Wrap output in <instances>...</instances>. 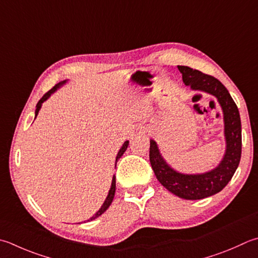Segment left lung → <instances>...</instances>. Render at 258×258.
I'll use <instances>...</instances> for the list:
<instances>
[{"label":"left lung","instance_id":"obj_1","mask_svg":"<svg viewBox=\"0 0 258 258\" xmlns=\"http://www.w3.org/2000/svg\"><path fill=\"white\" fill-rule=\"evenodd\" d=\"M183 83L192 91L205 92L215 96L223 114V136L226 149L220 163L205 173L186 174L173 168L150 139L149 160L153 171L162 185L175 196L185 200H200L220 192L225 187L239 165L241 156V122L239 111L229 92L216 77L203 74L187 66H177Z\"/></svg>","mask_w":258,"mask_h":258}]
</instances>
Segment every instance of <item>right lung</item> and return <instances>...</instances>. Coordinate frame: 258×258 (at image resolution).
<instances>
[{
  "label": "right lung",
  "instance_id": "obj_1",
  "mask_svg": "<svg viewBox=\"0 0 258 258\" xmlns=\"http://www.w3.org/2000/svg\"><path fill=\"white\" fill-rule=\"evenodd\" d=\"M67 82H69V80H65V81H62V82H59V83L58 84H56L55 86L52 87L51 90H49L47 92V93L42 96V98L39 100V102L37 103V105H36V111H35V119L37 118V115H38V113H39V111H40V109H41V105H42V103L45 101H47L48 99L50 98L51 96V94H53L55 93V92L58 90V89H60V87L64 85V84H66ZM128 146H129V142L127 140V142H124L123 143V145H122V147L120 148V150L118 152V155H116V157H115V166H116V162H118V160L120 159V157L122 156V155L124 154V152L125 150H127V148H128ZM114 193H115V176L113 175L112 176V183H111V187H110V189H109V193H108V197L105 198V200H104V202H103V205L101 206V208H100V210L95 213V215L93 216V217H91L89 220L87 221H91V220H94V219H96V218L98 217H100L102 213H104L106 210H108V208L111 206V203H112V200H113V198H114Z\"/></svg>",
  "mask_w": 258,
  "mask_h": 258
}]
</instances>
